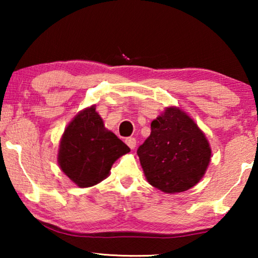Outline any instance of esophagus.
I'll return each mask as SVG.
<instances>
[{
	"label": "esophagus",
	"mask_w": 258,
	"mask_h": 258,
	"mask_svg": "<svg viewBox=\"0 0 258 258\" xmlns=\"http://www.w3.org/2000/svg\"><path fill=\"white\" fill-rule=\"evenodd\" d=\"M125 143L128 144V147L130 149H135L136 147V140L134 139V137H128V139L125 140Z\"/></svg>",
	"instance_id": "34e87169"
}]
</instances>
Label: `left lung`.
Instances as JSON below:
<instances>
[{
	"label": "left lung",
	"mask_w": 258,
	"mask_h": 258,
	"mask_svg": "<svg viewBox=\"0 0 258 258\" xmlns=\"http://www.w3.org/2000/svg\"><path fill=\"white\" fill-rule=\"evenodd\" d=\"M144 176L167 194L195 186L211 160L209 141L197 123L178 107H167L151 122V133L139 148Z\"/></svg>",
	"instance_id": "obj_1"
}]
</instances>
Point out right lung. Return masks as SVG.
Listing matches in <instances>:
<instances>
[{
    "instance_id": "obj_1",
    "label": "right lung",
    "mask_w": 258,
    "mask_h": 258,
    "mask_svg": "<svg viewBox=\"0 0 258 258\" xmlns=\"http://www.w3.org/2000/svg\"><path fill=\"white\" fill-rule=\"evenodd\" d=\"M130 151L104 126L96 105L84 108L59 140L57 162L61 170L79 188H89L107 178L115 161Z\"/></svg>"
}]
</instances>
